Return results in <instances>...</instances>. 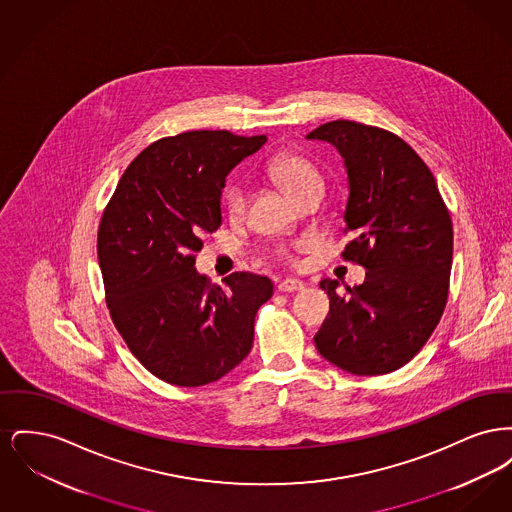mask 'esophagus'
<instances>
[{
  "label": "esophagus",
  "mask_w": 512,
  "mask_h": 512,
  "mask_svg": "<svg viewBox=\"0 0 512 512\" xmlns=\"http://www.w3.org/2000/svg\"><path fill=\"white\" fill-rule=\"evenodd\" d=\"M299 290H303V282H299V280H293V278L282 280V282L278 284V292L292 293L299 292Z\"/></svg>",
  "instance_id": "obj_1"
}]
</instances>
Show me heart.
I'll return each mask as SVG.
<instances>
[{
    "mask_svg": "<svg viewBox=\"0 0 512 512\" xmlns=\"http://www.w3.org/2000/svg\"><path fill=\"white\" fill-rule=\"evenodd\" d=\"M268 174L295 201L313 190H322V186H324L317 167L307 157L293 153V151H282V153L274 155L268 163ZM222 205L230 219L242 217L245 205H247L244 186L230 182L222 192ZM297 247L303 249V247H307V244L303 242Z\"/></svg>",
    "mask_w": 512,
    "mask_h": 512,
    "instance_id": "b5f03b06",
    "label": "heart"
}]
</instances>
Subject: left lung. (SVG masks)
<instances>
[{"label": "left lung", "mask_w": 512, "mask_h": 512, "mask_svg": "<svg viewBox=\"0 0 512 512\" xmlns=\"http://www.w3.org/2000/svg\"><path fill=\"white\" fill-rule=\"evenodd\" d=\"M336 147L347 172L341 253L366 268L361 286L324 278L330 317L318 353L345 372L388 374L407 365L443 315L453 261V224L434 174L413 147L388 130L332 121L307 134Z\"/></svg>", "instance_id": "8db88e82"}]
</instances>
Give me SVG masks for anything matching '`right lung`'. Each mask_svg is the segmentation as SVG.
<instances>
[{
	"label": "right lung",
	"instance_id": "add662e5",
	"mask_svg": "<svg viewBox=\"0 0 512 512\" xmlns=\"http://www.w3.org/2000/svg\"><path fill=\"white\" fill-rule=\"evenodd\" d=\"M265 142L228 130L157 140L128 165L103 211L98 259L109 313L134 357L172 386L217 382L251 351L272 282L234 272L222 290L194 265L203 234L222 224L228 172Z\"/></svg>",
	"mask_w": 512,
	"mask_h": 512
}]
</instances>
